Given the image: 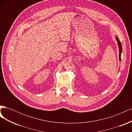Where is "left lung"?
<instances>
[{
    "label": "left lung",
    "mask_w": 132,
    "mask_h": 132,
    "mask_svg": "<svg viewBox=\"0 0 132 132\" xmlns=\"http://www.w3.org/2000/svg\"><path fill=\"white\" fill-rule=\"evenodd\" d=\"M116 40L118 42V47H119V61H121V53H122V45H121V43L120 42V41H119V39L118 37H116Z\"/></svg>",
    "instance_id": "8db88e82"
}]
</instances>
